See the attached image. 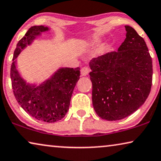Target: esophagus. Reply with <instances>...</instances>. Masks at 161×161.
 Segmentation results:
<instances>
[{"label": "esophagus", "mask_w": 161, "mask_h": 161, "mask_svg": "<svg viewBox=\"0 0 161 161\" xmlns=\"http://www.w3.org/2000/svg\"><path fill=\"white\" fill-rule=\"evenodd\" d=\"M88 73H89V69L87 67H83L80 69V74L82 76H86L88 74Z\"/></svg>", "instance_id": "1"}]
</instances>
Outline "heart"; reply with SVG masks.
<instances>
[{
    "label": "heart",
    "instance_id": "obj_1",
    "mask_svg": "<svg viewBox=\"0 0 161 161\" xmlns=\"http://www.w3.org/2000/svg\"><path fill=\"white\" fill-rule=\"evenodd\" d=\"M99 41L98 40H96V41H92V42H91V43H89V45H91V46H94V45H95V44H97V43H99Z\"/></svg>",
    "mask_w": 161,
    "mask_h": 161
}]
</instances>
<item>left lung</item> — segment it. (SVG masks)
<instances>
[{
  "label": "left lung",
  "instance_id": "obj_1",
  "mask_svg": "<svg viewBox=\"0 0 161 161\" xmlns=\"http://www.w3.org/2000/svg\"><path fill=\"white\" fill-rule=\"evenodd\" d=\"M125 28L126 38L117 52L89 62L93 107L107 120H121L136 111L152 86L153 62L145 41L133 27Z\"/></svg>",
  "mask_w": 161,
  "mask_h": 161
}]
</instances>
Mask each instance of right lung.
Returning <instances> with one entry per match:
<instances>
[{"mask_svg":"<svg viewBox=\"0 0 161 161\" xmlns=\"http://www.w3.org/2000/svg\"><path fill=\"white\" fill-rule=\"evenodd\" d=\"M48 27L33 26L18 42L11 67L14 94L24 110L37 120L53 123L62 120L69 110L72 94L80 78V68L59 67L49 78L37 85L27 83L17 69L16 59L19 53L41 36Z\"/></svg>","mask_w":161,"mask_h":161,"instance_id":"obj_1","label":"right lung"}]
</instances>
